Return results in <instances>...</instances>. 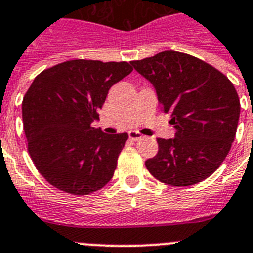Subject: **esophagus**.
<instances>
[{"instance_id":"esophagus-1","label":"esophagus","mask_w":253,"mask_h":253,"mask_svg":"<svg viewBox=\"0 0 253 253\" xmlns=\"http://www.w3.org/2000/svg\"><path fill=\"white\" fill-rule=\"evenodd\" d=\"M128 137L131 138L132 141H138V140H141L143 136L141 135L140 132H137V131H129L128 132Z\"/></svg>"}]
</instances>
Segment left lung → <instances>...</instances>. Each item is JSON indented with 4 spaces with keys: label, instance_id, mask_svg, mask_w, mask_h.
<instances>
[{
    "label": "left lung",
    "instance_id": "1",
    "mask_svg": "<svg viewBox=\"0 0 253 253\" xmlns=\"http://www.w3.org/2000/svg\"><path fill=\"white\" fill-rule=\"evenodd\" d=\"M131 64L154 85L176 129L174 138H158V154L145 163L150 174L174 186L206 180L226 159L237 131L241 104L232 82L206 61L174 50Z\"/></svg>",
    "mask_w": 253,
    "mask_h": 253
}]
</instances>
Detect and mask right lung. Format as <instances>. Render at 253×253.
Wrapping results in <instances>:
<instances>
[{"label": "right lung", "mask_w": 253, "mask_h": 253, "mask_svg": "<svg viewBox=\"0 0 253 253\" xmlns=\"http://www.w3.org/2000/svg\"><path fill=\"white\" fill-rule=\"evenodd\" d=\"M132 72L126 61L76 59L42 70L22 99L27 150L59 190L87 195L112 179L127 133L90 126L108 90Z\"/></svg>", "instance_id": "1"}]
</instances>
